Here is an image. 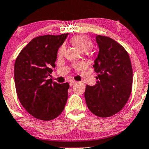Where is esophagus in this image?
Segmentation results:
<instances>
[{
	"label": "esophagus",
	"instance_id": "obj_1",
	"mask_svg": "<svg viewBox=\"0 0 149 149\" xmlns=\"http://www.w3.org/2000/svg\"><path fill=\"white\" fill-rule=\"evenodd\" d=\"M76 81H73V80H71V81H70V82H69V86H73V84H76Z\"/></svg>",
	"mask_w": 149,
	"mask_h": 149
}]
</instances>
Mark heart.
<instances>
[{
  "label": "heart",
  "instance_id": "b5f03b06",
  "mask_svg": "<svg viewBox=\"0 0 149 149\" xmlns=\"http://www.w3.org/2000/svg\"><path fill=\"white\" fill-rule=\"evenodd\" d=\"M70 43L73 46L76 47L79 51L86 52L89 49L92 48L93 43L87 37L82 36V35H76V36L73 37L70 39ZM65 47L64 45H62L59 47L58 50V56H62L64 53Z\"/></svg>",
  "mask_w": 149,
  "mask_h": 149
}]
</instances>
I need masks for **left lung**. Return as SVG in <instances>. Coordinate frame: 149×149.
<instances>
[{
  "instance_id": "8db88e82",
  "label": "left lung",
  "mask_w": 149,
  "mask_h": 149,
  "mask_svg": "<svg viewBox=\"0 0 149 149\" xmlns=\"http://www.w3.org/2000/svg\"><path fill=\"white\" fill-rule=\"evenodd\" d=\"M100 47L93 67L98 81L93 86L86 85L84 97L93 114L110 117L123 108L132 90L133 71L126 49L107 36H96Z\"/></svg>"
}]
</instances>
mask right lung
Returning <instances> with one entry per match:
<instances>
[{"label": "right lung", "mask_w": 149, "mask_h": 149, "mask_svg": "<svg viewBox=\"0 0 149 149\" xmlns=\"http://www.w3.org/2000/svg\"><path fill=\"white\" fill-rule=\"evenodd\" d=\"M69 33L41 35L33 39L17 56L14 80L19 102L27 112L39 120L49 121L60 115L68 97V82L52 79L57 52Z\"/></svg>", "instance_id": "obj_1"}]
</instances>
